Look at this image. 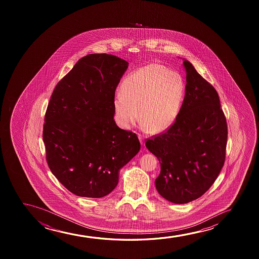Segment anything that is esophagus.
Masks as SVG:
<instances>
[{
	"instance_id": "34e87169",
	"label": "esophagus",
	"mask_w": 259,
	"mask_h": 259,
	"mask_svg": "<svg viewBox=\"0 0 259 259\" xmlns=\"http://www.w3.org/2000/svg\"><path fill=\"white\" fill-rule=\"evenodd\" d=\"M139 140H140V142H141V144L142 146H145V142H144V139L142 137V135H138Z\"/></svg>"
}]
</instances>
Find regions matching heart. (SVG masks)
Here are the masks:
<instances>
[{
    "label": "heart",
    "instance_id": "heart-1",
    "mask_svg": "<svg viewBox=\"0 0 259 259\" xmlns=\"http://www.w3.org/2000/svg\"><path fill=\"white\" fill-rule=\"evenodd\" d=\"M120 92L113 98L117 124L130 129L140 113L142 129L159 134L177 119L184 100V79L161 64H148L124 78Z\"/></svg>",
    "mask_w": 259,
    "mask_h": 259
}]
</instances>
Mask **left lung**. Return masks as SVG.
<instances>
[{"mask_svg":"<svg viewBox=\"0 0 259 259\" xmlns=\"http://www.w3.org/2000/svg\"><path fill=\"white\" fill-rule=\"evenodd\" d=\"M185 97L174 124L146 147L161 165L155 181L161 196L176 204L202 196L216 181L226 157L227 125L212 85L183 59Z\"/></svg>","mask_w":259,"mask_h":259,"instance_id":"obj_1","label":"left lung"}]
</instances>
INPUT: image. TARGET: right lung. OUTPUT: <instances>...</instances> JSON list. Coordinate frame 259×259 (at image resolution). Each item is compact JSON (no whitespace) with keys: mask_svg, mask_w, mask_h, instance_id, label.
Masks as SVG:
<instances>
[{"mask_svg":"<svg viewBox=\"0 0 259 259\" xmlns=\"http://www.w3.org/2000/svg\"><path fill=\"white\" fill-rule=\"evenodd\" d=\"M128 65L113 55L90 54L54 89L43 126L47 162L74 195H109L141 149L137 135L114 120L115 90Z\"/></svg>","mask_w":259,"mask_h":259,"instance_id":"add662e5","label":"right lung"}]
</instances>
